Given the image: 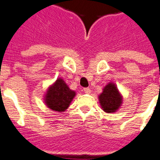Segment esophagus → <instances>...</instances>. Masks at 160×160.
<instances>
[{"label": "esophagus", "instance_id": "esophagus-1", "mask_svg": "<svg viewBox=\"0 0 160 160\" xmlns=\"http://www.w3.org/2000/svg\"><path fill=\"white\" fill-rule=\"evenodd\" d=\"M84 92H85V93H90L91 92V89L89 88H84Z\"/></svg>", "mask_w": 160, "mask_h": 160}]
</instances>
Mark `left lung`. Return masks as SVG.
Instances as JSON below:
<instances>
[{"instance_id":"8db88e82","label":"left lung","mask_w":160,"mask_h":160,"mask_svg":"<svg viewBox=\"0 0 160 160\" xmlns=\"http://www.w3.org/2000/svg\"><path fill=\"white\" fill-rule=\"evenodd\" d=\"M98 100L102 109L106 113H115L123 103V96L119 92L115 83L110 82L102 88L98 95Z\"/></svg>"}]
</instances>
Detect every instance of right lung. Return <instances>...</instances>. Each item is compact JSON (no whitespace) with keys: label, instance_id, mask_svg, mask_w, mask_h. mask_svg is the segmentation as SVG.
I'll use <instances>...</instances> for the list:
<instances>
[{"label":"right lung","instance_id":"add662e5","mask_svg":"<svg viewBox=\"0 0 160 160\" xmlns=\"http://www.w3.org/2000/svg\"><path fill=\"white\" fill-rule=\"evenodd\" d=\"M76 95V92L72 90L62 78H58L47 89L44 102L52 111L63 112L69 107Z\"/></svg>","mask_w":160,"mask_h":160}]
</instances>
